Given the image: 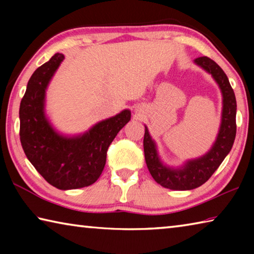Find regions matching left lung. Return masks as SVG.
<instances>
[{
	"mask_svg": "<svg viewBox=\"0 0 254 254\" xmlns=\"http://www.w3.org/2000/svg\"><path fill=\"white\" fill-rule=\"evenodd\" d=\"M195 63L213 76L223 95L222 122L212 149L203 157L188 160L182 168L174 169L161 162L148 127H145L144 130V158L150 174L162 187L174 190H190L207 182L231 151L236 134V100L229 78L222 68L208 57L196 58Z\"/></svg>",
	"mask_w": 254,
	"mask_h": 254,
	"instance_id": "obj_1",
	"label": "left lung"
}]
</instances>
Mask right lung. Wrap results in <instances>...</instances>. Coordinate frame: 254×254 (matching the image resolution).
I'll list each match as a JSON object with an SVG mask.
<instances>
[{
    "mask_svg": "<svg viewBox=\"0 0 254 254\" xmlns=\"http://www.w3.org/2000/svg\"><path fill=\"white\" fill-rule=\"evenodd\" d=\"M55 54L37 68L20 104V141L25 156L42 177L63 190L87 187L100 177L106 153L120 130L130 121L131 112L98 122L84 134L64 136L55 131L45 114L46 89L64 60Z\"/></svg>",
    "mask_w": 254,
    "mask_h": 254,
    "instance_id": "right-lung-1",
    "label": "right lung"
}]
</instances>
